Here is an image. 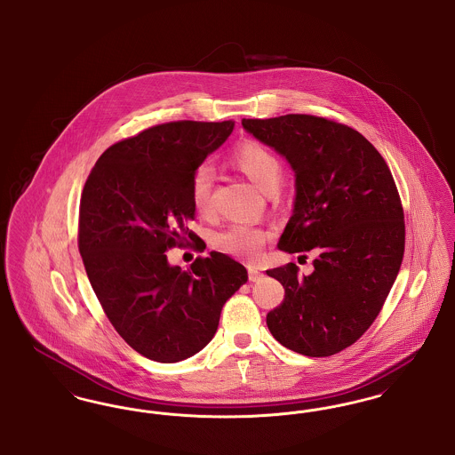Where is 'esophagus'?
<instances>
[{"instance_id": "1", "label": "esophagus", "mask_w": 455, "mask_h": 455, "mask_svg": "<svg viewBox=\"0 0 455 455\" xmlns=\"http://www.w3.org/2000/svg\"><path fill=\"white\" fill-rule=\"evenodd\" d=\"M262 276H264V273L260 271L259 267L249 266V280L251 282H259V280H262Z\"/></svg>"}]
</instances>
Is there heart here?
<instances>
[{
    "label": "heart",
    "mask_w": 455,
    "mask_h": 455,
    "mask_svg": "<svg viewBox=\"0 0 455 455\" xmlns=\"http://www.w3.org/2000/svg\"><path fill=\"white\" fill-rule=\"evenodd\" d=\"M230 162L266 195L275 193L282 182V160L259 141H242L232 153ZM212 189L213 172L210 167L203 165L196 171L191 182V201L199 217H210L213 212ZM267 238L269 234L259 227L237 221L218 232L213 237V245L223 254L240 259H256Z\"/></svg>",
    "instance_id": "b5f03b06"
}]
</instances>
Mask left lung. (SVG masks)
<instances>
[{
    "instance_id": "obj_1",
    "label": "left lung",
    "mask_w": 455,
    "mask_h": 455,
    "mask_svg": "<svg viewBox=\"0 0 455 455\" xmlns=\"http://www.w3.org/2000/svg\"><path fill=\"white\" fill-rule=\"evenodd\" d=\"M295 171L297 197L278 247L315 254L300 276L288 262L266 271L283 302L266 324L283 347L331 356L358 341L389 295L404 256V212L382 155L347 124L308 114L242 119Z\"/></svg>"
}]
</instances>
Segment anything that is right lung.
Masks as SVG:
<instances>
[{
    "label": "right lung",
    "mask_w": 455,
    "mask_h": 455,
    "mask_svg": "<svg viewBox=\"0 0 455 455\" xmlns=\"http://www.w3.org/2000/svg\"><path fill=\"white\" fill-rule=\"evenodd\" d=\"M232 131V121L156 124L108 147L85 182L78 249L88 280L119 336L153 362L175 363L206 347L223 305L247 282L227 254L213 251L188 271L165 254L199 240L188 228L193 175Z\"/></svg>",
    "instance_id": "obj_1"
}]
</instances>
